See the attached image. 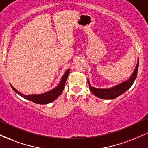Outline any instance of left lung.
Wrapping results in <instances>:
<instances>
[{"mask_svg": "<svg viewBox=\"0 0 148 148\" xmlns=\"http://www.w3.org/2000/svg\"><path fill=\"white\" fill-rule=\"evenodd\" d=\"M138 64H139V60L138 59V62H137V64L136 66V68L133 72V74H132L131 77L127 81H124V82L121 83L120 84L115 86L114 87L111 88H107V89H101V88H93L90 86V84L89 82V80L88 79V84H89L90 90L93 95H95L97 97L101 98V99H113L115 98L118 97L124 92H125L127 90L131 88L132 84H134V81H135L136 78L137 76V72H138Z\"/></svg>", "mask_w": 148, "mask_h": 148, "instance_id": "8db88e82", "label": "left lung"}]
</instances>
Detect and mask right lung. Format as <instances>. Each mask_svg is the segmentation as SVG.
<instances>
[{
  "label": "right lung",
  "mask_w": 148,
  "mask_h": 148,
  "mask_svg": "<svg viewBox=\"0 0 148 148\" xmlns=\"http://www.w3.org/2000/svg\"><path fill=\"white\" fill-rule=\"evenodd\" d=\"M69 73V69H67L66 71V72L64 73V75L62 76L60 84H58V86L57 87L53 88L51 90L47 92L43 93V94L29 95H26L22 94L20 92L16 90L12 86H11V87L14 90V92H16L18 95H19L20 96L23 97L25 99H28L34 103H39V104H47V103L52 102L53 101L57 99L59 95H60L62 90H63L64 88V86H65L66 81H67V77H68Z\"/></svg>",
  "instance_id": "add662e5"
}]
</instances>
